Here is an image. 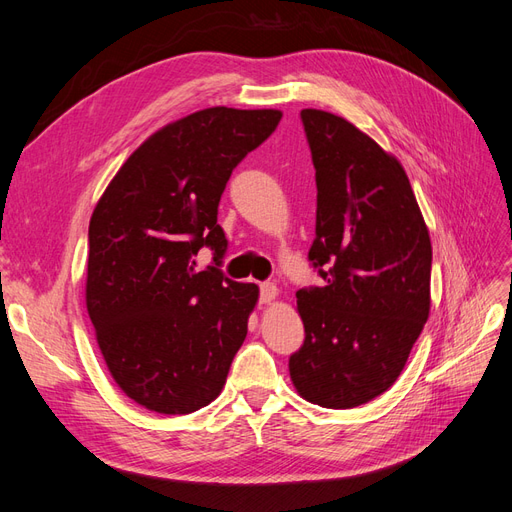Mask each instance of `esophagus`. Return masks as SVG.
Returning <instances> with one entry per match:
<instances>
[{
  "mask_svg": "<svg viewBox=\"0 0 512 512\" xmlns=\"http://www.w3.org/2000/svg\"><path fill=\"white\" fill-rule=\"evenodd\" d=\"M277 297V286L273 282H262L260 284V303H269Z\"/></svg>",
  "mask_w": 512,
  "mask_h": 512,
  "instance_id": "1",
  "label": "esophagus"
}]
</instances>
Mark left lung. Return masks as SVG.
I'll list each match as a JSON object with an SVG mask.
<instances>
[{"label":"left lung","instance_id":"left-lung-1","mask_svg":"<svg viewBox=\"0 0 512 512\" xmlns=\"http://www.w3.org/2000/svg\"><path fill=\"white\" fill-rule=\"evenodd\" d=\"M316 168V239L309 262L322 286L297 290L303 346L290 354L294 389L346 410L399 378L429 316L431 241L406 170L333 113L305 108Z\"/></svg>","mask_w":512,"mask_h":512}]
</instances>
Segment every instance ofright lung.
I'll list each match as a JSON object with an SVG mask.
<instances>
[{"instance_id": "1", "label": "right lung", "mask_w": 512, "mask_h": 512, "mask_svg": "<svg viewBox=\"0 0 512 512\" xmlns=\"http://www.w3.org/2000/svg\"><path fill=\"white\" fill-rule=\"evenodd\" d=\"M280 119L215 106L168 123L119 168L91 215L87 312L111 376L147 410L190 414L222 391L258 286L220 269L228 239L218 207L232 170ZM203 246L214 262L196 272Z\"/></svg>"}]
</instances>
